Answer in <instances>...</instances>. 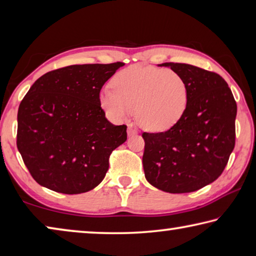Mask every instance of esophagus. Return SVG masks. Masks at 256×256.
I'll return each mask as SVG.
<instances>
[{
  "label": "esophagus",
  "mask_w": 256,
  "mask_h": 256,
  "mask_svg": "<svg viewBox=\"0 0 256 256\" xmlns=\"http://www.w3.org/2000/svg\"><path fill=\"white\" fill-rule=\"evenodd\" d=\"M136 134H137V129L134 127V126L129 124L128 126V136H134V135H136Z\"/></svg>",
  "instance_id": "obj_1"
}]
</instances>
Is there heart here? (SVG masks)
Wrapping results in <instances>:
<instances>
[{
	"label": "heart",
	"instance_id": "1",
	"mask_svg": "<svg viewBox=\"0 0 256 256\" xmlns=\"http://www.w3.org/2000/svg\"><path fill=\"white\" fill-rule=\"evenodd\" d=\"M112 86L100 94L101 106L116 121L136 112L138 124L152 132L171 128L182 118L189 102L186 80L176 70L154 66L132 65L121 70Z\"/></svg>",
	"mask_w": 256,
	"mask_h": 256
}]
</instances>
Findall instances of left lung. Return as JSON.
Wrapping results in <instances>:
<instances>
[{"label":"left lung","instance_id":"8db88e82","mask_svg":"<svg viewBox=\"0 0 256 256\" xmlns=\"http://www.w3.org/2000/svg\"><path fill=\"white\" fill-rule=\"evenodd\" d=\"M186 80L189 102L166 132H142V166L152 186L170 194L201 189L222 176L235 147L237 104L220 75L181 62H164Z\"/></svg>","mask_w":256,"mask_h":256}]
</instances>
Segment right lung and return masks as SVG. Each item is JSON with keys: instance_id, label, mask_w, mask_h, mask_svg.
Masks as SVG:
<instances>
[{"instance_id": "right-lung-1", "label": "right lung", "mask_w": 256, "mask_h": 256, "mask_svg": "<svg viewBox=\"0 0 256 256\" xmlns=\"http://www.w3.org/2000/svg\"><path fill=\"white\" fill-rule=\"evenodd\" d=\"M124 65H70L44 74L18 110L16 146L34 181L65 194L100 184L127 126L106 120L100 91Z\"/></svg>"}]
</instances>
